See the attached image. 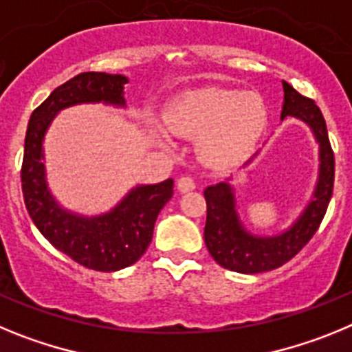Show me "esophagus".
<instances>
[{
	"mask_svg": "<svg viewBox=\"0 0 352 352\" xmlns=\"http://www.w3.org/2000/svg\"><path fill=\"white\" fill-rule=\"evenodd\" d=\"M195 188V182L192 176H182L178 179V190L179 192H190Z\"/></svg>",
	"mask_w": 352,
	"mask_h": 352,
	"instance_id": "1",
	"label": "esophagus"
}]
</instances>
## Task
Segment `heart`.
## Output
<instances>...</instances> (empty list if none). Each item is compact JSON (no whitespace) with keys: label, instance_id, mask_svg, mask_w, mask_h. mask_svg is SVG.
Here are the masks:
<instances>
[{"label":"heart","instance_id":"heart-1","mask_svg":"<svg viewBox=\"0 0 352 352\" xmlns=\"http://www.w3.org/2000/svg\"><path fill=\"white\" fill-rule=\"evenodd\" d=\"M164 120L179 138L197 139L199 157L206 164L231 166L259 139L266 107L256 93L206 88L176 96Z\"/></svg>","mask_w":352,"mask_h":352}]
</instances>
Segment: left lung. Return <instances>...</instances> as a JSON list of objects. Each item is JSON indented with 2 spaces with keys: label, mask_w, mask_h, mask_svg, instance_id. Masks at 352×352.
<instances>
[{
  "label": "left lung",
  "mask_w": 352,
  "mask_h": 352,
  "mask_svg": "<svg viewBox=\"0 0 352 352\" xmlns=\"http://www.w3.org/2000/svg\"><path fill=\"white\" fill-rule=\"evenodd\" d=\"M282 86L284 107L280 120H285L287 116L298 118L312 129L314 138L319 142V179L312 201L307 204L303 213L282 234L256 236L250 234L243 223L239 222L234 190L229 183H217L204 190V243L208 252L222 268L245 275L280 268L282 264L296 256L319 229L333 194L335 157L321 109L317 107L312 98L300 95L285 80H282Z\"/></svg>",
  "instance_id": "1"
}]
</instances>
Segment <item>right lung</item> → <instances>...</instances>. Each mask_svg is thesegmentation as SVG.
I'll return each instance as SVG.
<instances>
[{
  "instance_id": "add662e5",
  "label": "right lung",
  "mask_w": 352,
  "mask_h": 352,
  "mask_svg": "<svg viewBox=\"0 0 352 352\" xmlns=\"http://www.w3.org/2000/svg\"><path fill=\"white\" fill-rule=\"evenodd\" d=\"M125 76L82 72L58 86L33 111L28 123L21 169L24 204L42 236L80 266L95 272H118L141 259L153 238L160 210L173 197V179L135 186L116 208L98 217H80L56 203L45 182L42 142L52 118L76 104L104 102L125 105Z\"/></svg>"
}]
</instances>
